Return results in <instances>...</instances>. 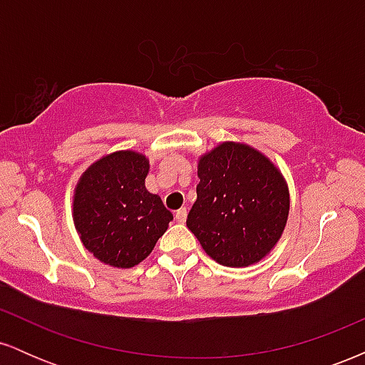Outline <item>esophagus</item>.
<instances>
[{"label":"esophagus","instance_id":"34e87169","mask_svg":"<svg viewBox=\"0 0 365 365\" xmlns=\"http://www.w3.org/2000/svg\"><path fill=\"white\" fill-rule=\"evenodd\" d=\"M185 220H187V209L185 207L178 209V211L175 212V221H177V223H185Z\"/></svg>","mask_w":365,"mask_h":365}]
</instances>
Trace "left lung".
Here are the masks:
<instances>
[{"instance_id":"1","label":"left lung","mask_w":365,"mask_h":365,"mask_svg":"<svg viewBox=\"0 0 365 365\" xmlns=\"http://www.w3.org/2000/svg\"><path fill=\"white\" fill-rule=\"evenodd\" d=\"M187 226L209 257L230 267L261 261L287 225L290 195L276 166L244 144L225 142L200 158Z\"/></svg>"}]
</instances>
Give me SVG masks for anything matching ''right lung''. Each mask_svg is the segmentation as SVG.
Wrapping results in <instances>:
<instances>
[{
  "label": "right lung",
  "instance_id": "right-lung-1",
  "mask_svg": "<svg viewBox=\"0 0 365 365\" xmlns=\"http://www.w3.org/2000/svg\"><path fill=\"white\" fill-rule=\"evenodd\" d=\"M149 163L133 150L99 159L75 188L73 221L82 244L104 264L133 267L153 252L173 215L145 188Z\"/></svg>",
  "mask_w": 365,
  "mask_h": 365
}]
</instances>
